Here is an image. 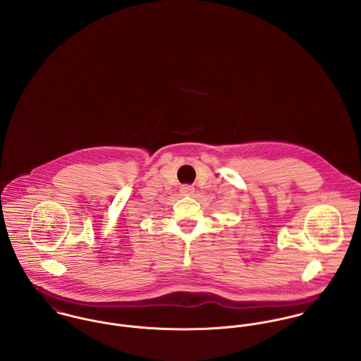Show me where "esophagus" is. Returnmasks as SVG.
<instances>
[{
    "label": "esophagus",
    "instance_id": "1",
    "mask_svg": "<svg viewBox=\"0 0 361 361\" xmlns=\"http://www.w3.org/2000/svg\"><path fill=\"white\" fill-rule=\"evenodd\" d=\"M193 192H195V189L192 186H189V185H183L180 188V193L185 195V196H190V195H193Z\"/></svg>",
    "mask_w": 361,
    "mask_h": 361
}]
</instances>
